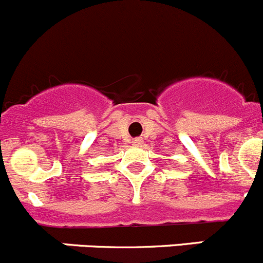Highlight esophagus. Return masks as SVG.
<instances>
[{
  "label": "esophagus",
  "instance_id": "obj_1",
  "mask_svg": "<svg viewBox=\"0 0 263 263\" xmlns=\"http://www.w3.org/2000/svg\"><path fill=\"white\" fill-rule=\"evenodd\" d=\"M132 144H134V145H141L142 144V140L141 139H135Z\"/></svg>",
  "mask_w": 263,
  "mask_h": 263
}]
</instances>
